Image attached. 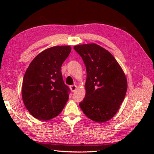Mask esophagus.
Wrapping results in <instances>:
<instances>
[{
  "instance_id": "esophagus-1",
  "label": "esophagus",
  "mask_w": 154,
  "mask_h": 154,
  "mask_svg": "<svg viewBox=\"0 0 154 154\" xmlns=\"http://www.w3.org/2000/svg\"><path fill=\"white\" fill-rule=\"evenodd\" d=\"M70 89H71L72 92H74V91L77 89V86L75 85H71Z\"/></svg>"
}]
</instances>
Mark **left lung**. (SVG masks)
<instances>
[{"label":"left lung","instance_id":"obj_1","mask_svg":"<svg viewBox=\"0 0 154 154\" xmlns=\"http://www.w3.org/2000/svg\"><path fill=\"white\" fill-rule=\"evenodd\" d=\"M74 50L87 69L86 93L81 109L94 122H106L115 115L125 97L126 75L113 55L99 45H77Z\"/></svg>","mask_w":154,"mask_h":154}]
</instances>
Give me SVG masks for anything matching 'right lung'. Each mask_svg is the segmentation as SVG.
Listing matches in <instances>:
<instances>
[{"instance_id":"obj_1","label":"right lung","mask_w":154,"mask_h":154,"mask_svg":"<svg viewBox=\"0 0 154 154\" xmlns=\"http://www.w3.org/2000/svg\"><path fill=\"white\" fill-rule=\"evenodd\" d=\"M71 51L69 45L54 46L42 51L29 65L23 78L22 97L26 108L40 120L60 114L69 99L61 65Z\"/></svg>"}]
</instances>
